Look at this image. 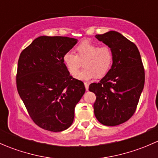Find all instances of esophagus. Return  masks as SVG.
Returning <instances> with one entry per match:
<instances>
[{"label":"esophagus","mask_w":158,"mask_h":158,"mask_svg":"<svg viewBox=\"0 0 158 158\" xmlns=\"http://www.w3.org/2000/svg\"><path fill=\"white\" fill-rule=\"evenodd\" d=\"M84 84H85V89H86V91H88V90H89V83H88V82H85V83H84Z\"/></svg>","instance_id":"esophagus-1"}]
</instances>
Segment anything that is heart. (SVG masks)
<instances>
[{
  "label": "heart",
  "mask_w": 158,
  "mask_h": 158,
  "mask_svg": "<svg viewBox=\"0 0 158 158\" xmlns=\"http://www.w3.org/2000/svg\"><path fill=\"white\" fill-rule=\"evenodd\" d=\"M77 53L67 52L63 58V63L71 75H74L84 61L85 69L75 75L77 79L89 81L96 76H106L113 63V52L108 46L100 47L90 40H84L76 46Z\"/></svg>",
  "instance_id": "obj_1"
}]
</instances>
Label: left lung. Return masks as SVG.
<instances>
[{"mask_svg": "<svg viewBox=\"0 0 158 158\" xmlns=\"http://www.w3.org/2000/svg\"><path fill=\"white\" fill-rule=\"evenodd\" d=\"M95 37L112 50L113 63L99 82L89 85L96 96L94 113L102 125L115 126L135 113L144 89V69L138 47L120 33L109 31Z\"/></svg>", "mask_w": 158, "mask_h": 158, "instance_id": "obj_1", "label": "left lung"}]
</instances>
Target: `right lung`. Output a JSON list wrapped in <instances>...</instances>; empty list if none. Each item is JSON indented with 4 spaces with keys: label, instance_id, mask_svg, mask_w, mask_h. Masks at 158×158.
I'll list each match as a JSON object with an SVG mask.
<instances>
[{
    "label": "right lung",
    "instance_id": "right-lung-1",
    "mask_svg": "<svg viewBox=\"0 0 158 158\" xmlns=\"http://www.w3.org/2000/svg\"><path fill=\"white\" fill-rule=\"evenodd\" d=\"M77 41L41 36L19 57L17 91L32 120L41 128L62 131L73 124L75 107L85 88L82 81L70 76L63 58Z\"/></svg>",
    "mask_w": 158,
    "mask_h": 158
}]
</instances>
